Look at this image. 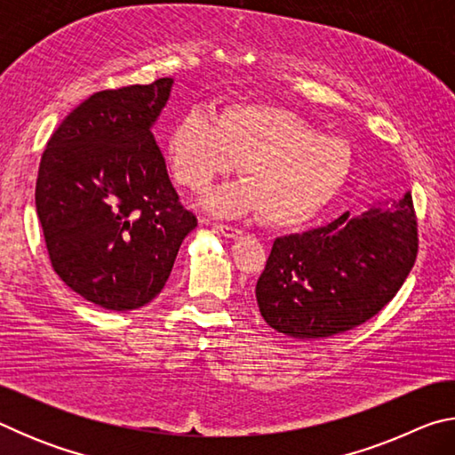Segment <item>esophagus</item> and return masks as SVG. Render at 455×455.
<instances>
[{"mask_svg":"<svg viewBox=\"0 0 455 455\" xmlns=\"http://www.w3.org/2000/svg\"><path fill=\"white\" fill-rule=\"evenodd\" d=\"M206 222H209V220H206ZM212 227L217 228L220 235H225V236H228V238H238V236L243 235V230L233 227V225H222V222H212Z\"/></svg>","mask_w":455,"mask_h":455,"instance_id":"1","label":"esophagus"}]
</instances>
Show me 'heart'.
Segmentation results:
<instances>
[{
	"mask_svg": "<svg viewBox=\"0 0 455 455\" xmlns=\"http://www.w3.org/2000/svg\"><path fill=\"white\" fill-rule=\"evenodd\" d=\"M168 160L176 182L196 192L243 163L246 179L214 190L206 206L220 214L263 211V220L275 227L317 217L351 172L347 142L321 134L289 108L268 104H233L219 118L192 108L168 134Z\"/></svg>",
	"mask_w": 455,
	"mask_h": 455,
	"instance_id": "heart-1",
	"label": "heart"
}]
</instances>
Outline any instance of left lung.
I'll return each mask as SVG.
<instances>
[{"mask_svg": "<svg viewBox=\"0 0 455 455\" xmlns=\"http://www.w3.org/2000/svg\"><path fill=\"white\" fill-rule=\"evenodd\" d=\"M418 257L413 200L371 206L303 235L275 238L257 281L259 311L275 331L323 339L375 317L402 289Z\"/></svg>", "mask_w": 455, "mask_h": 455, "instance_id": "left-lung-1", "label": "left lung"}]
</instances>
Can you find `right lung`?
<instances>
[{
  "label": "right lung",
  "instance_id": "obj_1",
  "mask_svg": "<svg viewBox=\"0 0 455 455\" xmlns=\"http://www.w3.org/2000/svg\"><path fill=\"white\" fill-rule=\"evenodd\" d=\"M172 78L102 90L52 134L36 211L53 271L110 311L150 303L171 276L196 217L180 204L152 124Z\"/></svg>",
  "mask_w": 455,
  "mask_h": 455
}]
</instances>
